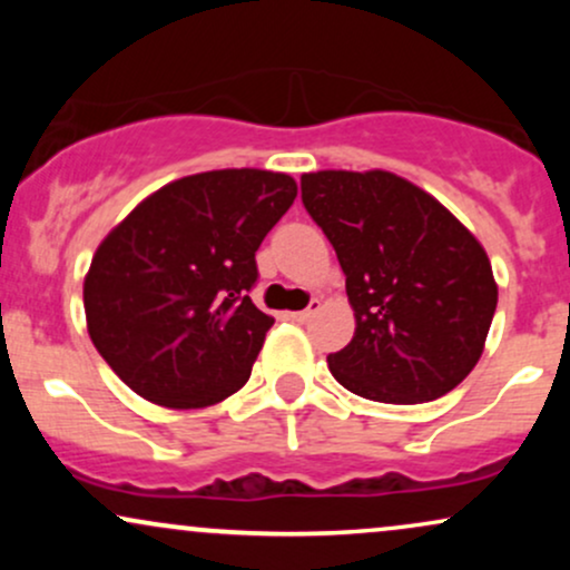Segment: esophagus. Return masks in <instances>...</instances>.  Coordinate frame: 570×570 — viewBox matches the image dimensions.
<instances>
[{
    "instance_id": "34e87169",
    "label": "esophagus",
    "mask_w": 570,
    "mask_h": 570,
    "mask_svg": "<svg viewBox=\"0 0 570 570\" xmlns=\"http://www.w3.org/2000/svg\"><path fill=\"white\" fill-rule=\"evenodd\" d=\"M322 311V299H313L311 303V307H307V311H297V313H286V316L292 318V322H297V324H305V322H311L313 316H316V313Z\"/></svg>"
}]
</instances>
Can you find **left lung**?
Here are the masks:
<instances>
[{"label": "left lung", "instance_id": "8db88e82", "mask_svg": "<svg viewBox=\"0 0 570 570\" xmlns=\"http://www.w3.org/2000/svg\"><path fill=\"white\" fill-rule=\"evenodd\" d=\"M303 203L335 246L356 332L335 381L372 402L417 404L480 362L499 303L493 267L434 195L391 171L303 174Z\"/></svg>", "mask_w": 570, "mask_h": 570}]
</instances>
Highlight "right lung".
<instances>
[{
	"label": "right lung",
	"instance_id": "1",
	"mask_svg": "<svg viewBox=\"0 0 570 570\" xmlns=\"http://www.w3.org/2000/svg\"><path fill=\"white\" fill-rule=\"evenodd\" d=\"M297 198L289 174L222 168L147 195L82 284L88 335L130 391L200 410L244 389L276 318L248 297L259 244Z\"/></svg>",
	"mask_w": 570,
	"mask_h": 570
}]
</instances>
